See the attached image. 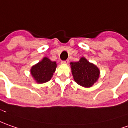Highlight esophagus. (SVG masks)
I'll return each mask as SVG.
<instances>
[{"label": "esophagus", "mask_w": 128, "mask_h": 128, "mask_svg": "<svg viewBox=\"0 0 128 128\" xmlns=\"http://www.w3.org/2000/svg\"><path fill=\"white\" fill-rule=\"evenodd\" d=\"M68 63V60H66V61H62V64H67Z\"/></svg>", "instance_id": "obj_1"}]
</instances>
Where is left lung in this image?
Segmentation results:
<instances>
[{
    "label": "left lung",
    "instance_id": "1",
    "mask_svg": "<svg viewBox=\"0 0 128 128\" xmlns=\"http://www.w3.org/2000/svg\"><path fill=\"white\" fill-rule=\"evenodd\" d=\"M70 65L74 80L80 86L90 88L99 78V68L85 57H81L78 62H71Z\"/></svg>",
    "mask_w": 128,
    "mask_h": 128
}]
</instances>
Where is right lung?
Listing matches in <instances>:
<instances>
[{"label":"right lung","mask_w":128,"mask_h":128,"mask_svg":"<svg viewBox=\"0 0 128 128\" xmlns=\"http://www.w3.org/2000/svg\"><path fill=\"white\" fill-rule=\"evenodd\" d=\"M56 66V62H52L47 57H44L40 62L33 65L30 72L36 83L44 84L52 78Z\"/></svg>","instance_id":"obj_1"}]
</instances>
